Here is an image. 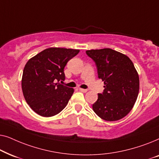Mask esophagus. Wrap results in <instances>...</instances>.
<instances>
[{
	"label": "esophagus",
	"mask_w": 159,
	"mask_h": 159,
	"mask_svg": "<svg viewBox=\"0 0 159 159\" xmlns=\"http://www.w3.org/2000/svg\"><path fill=\"white\" fill-rule=\"evenodd\" d=\"M79 90L81 91L82 93H87L88 92V90L87 89H82V88H79Z\"/></svg>",
	"instance_id": "34e87169"
}]
</instances>
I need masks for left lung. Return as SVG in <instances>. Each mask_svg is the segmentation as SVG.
Listing matches in <instances>:
<instances>
[{
  "label": "left lung",
  "mask_w": 159,
  "mask_h": 159,
  "mask_svg": "<svg viewBox=\"0 0 159 159\" xmlns=\"http://www.w3.org/2000/svg\"><path fill=\"white\" fill-rule=\"evenodd\" d=\"M86 53L95 62L98 78L105 88L93 104V111L105 121L124 118L133 108L140 89L133 63L125 54L111 48L88 50Z\"/></svg>",
  "instance_id": "obj_1"
}]
</instances>
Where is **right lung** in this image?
<instances>
[{"instance_id": "right-lung-1", "label": "right lung", "mask_w": 159, "mask_h": 159, "mask_svg": "<svg viewBox=\"0 0 159 159\" xmlns=\"http://www.w3.org/2000/svg\"><path fill=\"white\" fill-rule=\"evenodd\" d=\"M80 50L49 48L30 58L21 78L24 97L36 114L51 117L66 107L74 93L73 88L60 84L65 80L64 69Z\"/></svg>"}]
</instances>
